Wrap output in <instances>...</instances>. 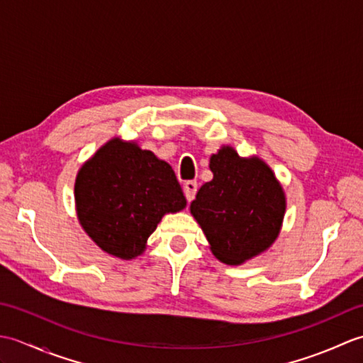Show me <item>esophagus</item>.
Returning a JSON list of instances; mask_svg holds the SVG:
<instances>
[{
    "instance_id": "1",
    "label": "esophagus",
    "mask_w": 363,
    "mask_h": 363,
    "mask_svg": "<svg viewBox=\"0 0 363 363\" xmlns=\"http://www.w3.org/2000/svg\"><path fill=\"white\" fill-rule=\"evenodd\" d=\"M196 191H198V184L195 181H187L186 184H184V195H186L187 201L195 199Z\"/></svg>"
}]
</instances>
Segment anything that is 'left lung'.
I'll list each match as a JSON object with an SVG mask.
<instances>
[{
  "label": "left lung",
  "mask_w": 363,
  "mask_h": 363,
  "mask_svg": "<svg viewBox=\"0 0 363 363\" xmlns=\"http://www.w3.org/2000/svg\"><path fill=\"white\" fill-rule=\"evenodd\" d=\"M213 179L198 190L190 212L213 256L240 265L264 252L279 235L285 195L274 173L259 157L245 159L230 146L211 157Z\"/></svg>",
  "instance_id": "left-lung-1"
}]
</instances>
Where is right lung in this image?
Wrapping results in <instances>:
<instances>
[{
  "instance_id": "1",
  "label": "right lung",
  "mask_w": 363,
  "mask_h": 363,
  "mask_svg": "<svg viewBox=\"0 0 363 363\" xmlns=\"http://www.w3.org/2000/svg\"><path fill=\"white\" fill-rule=\"evenodd\" d=\"M81 226L99 248L134 259L165 213L187 201L173 168L135 142L112 138L79 169L74 182Z\"/></svg>"
}]
</instances>
